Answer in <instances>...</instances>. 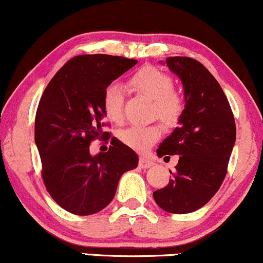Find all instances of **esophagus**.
Instances as JSON below:
<instances>
[{
	"label": "esophagus",
	"mask_w": 263,
	"mask_h": 263,
	"mask_svg": "<svg viewBox=\"0 0 263 263\" xmlns=\"http://www.w3.org/2000/svg\"><path fill=\"white\" fill-rule=\"evenodd\" d=\"M138 164H140V166L142 167V169H148V167L154 165L153 160L149 159V158H147V157H141L140 158V163H138Z\"/></svg>",
	"instance_id": "1"
}]
</instances>
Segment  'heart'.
<instances>
[{
    "instance_id": "1",
    "label": "heart",
    "mask_w": 263,
    "mask_h": 263,
    "mask_svg": "<svg viewBox=\"0 0 263 263\" xmlns=\"http://www.w3.org/2000/svg\"><path fill=\"white\" fill-rule=\"evenodd\" d=\"M129 87L138 94L153 100V115L166 125H175L183 111L181 96L173 90L169 74L156 67H144L132 76ZM104 110L109 120L120 122L123 118V91L119 84H110L104 93ZM162 136L159 125L132 126L120 134V140L136 151H145Z\"/></svg>"
}]
</instances>
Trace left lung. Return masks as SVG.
I'll return each mask as SVG.
<instances>
[{"instance_id": "1", "label": "left lung", "mask_w": 263, "mask_h": 263, "mask_svg": "<svg viewBox=\"0 0 263 263\" xmlns=\"http://www.w3.org/2000/svg\"><path fill=\"white\" fill-rule=\"evenodd\" d=\"M164 63L181 81L185 109L178 127L157 149L159 158L179 156V162L174 178L153 197L162 210L185 214L203 207L219 190L236 127L226 94L202 63L181 56L167 58Z\"/></svg>"}]
</instances>
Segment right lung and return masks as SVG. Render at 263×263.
I'll return each mask as SVG.
<instances>
[{"label": "right lung", "instance_id": "add662e5", "mask_svg": "<svg viewBox=\"0 0 263 263\" xmlns=\"http://www.w3.org/2000/svg\"><path fill=\"white\" fill-rule=\"evenodd\" d=\"M137 63L120 56L81 55L47 84L35 118V144L46 190L60 207L77 216L100 212L112 201L123 173L138 156L118 138L105 153L91 156L90 142L103 138L104 93Z\"/></svg>", "mask_w": 263, "mask_h": 263}]
</instances>
